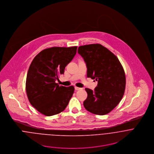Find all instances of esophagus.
Listing matches in <instances>:
<instances>
[{
	"label": "esophagus",
	"mask_w": 154,
	"mask_h": 154,
	"mask_svg": "<svg viewBox=\"0 0 154 154\" xmlns=\"http://www.w3.org/2000/svg\"><path fill=\"white\" fill-rule=\"evenodd\" d=\"M75 90H77V91H78V90H81L82 88H79V87H75Z\"/></svg>",
	"instance_id": "obj_1"
}]
</instances>
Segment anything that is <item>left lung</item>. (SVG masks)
Wrapping results in <instances>:
<instances>
[{"label": "left lung", "instance_id": "obj_1", "mask_svg": "<svg viewBox=\"0 0 154 154\" xmlns=\"http://www.w3.org/2000/svg\"><path fill=\"white\" fill-rule=\"evenodd\" d=\"M78 52L86 62L87 77L98 81L94 91L85 88L88 97L84 106L97 115L108 114L119 104L124 95V69L117 57L101 44L81 45Z\"/></svg>", "mask_w": 154, "mask_h": 154}]
</instances>
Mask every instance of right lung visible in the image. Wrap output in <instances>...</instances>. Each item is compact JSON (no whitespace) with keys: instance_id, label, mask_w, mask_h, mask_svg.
Here are the masks:
<instances>
[{"instance_id":"add662e5","label":"right lung","mask_w":154,"mask_h":154,"mask_svg":"<svg viewBox=\"0 0 154 154\" xmlns=\"http://www.w3.org/2000/svg\"><path fill=\"white\" fill-rule=\"evenodd\" d=\"M77 47H53L40 51L32 60L26 79L25 89L30 104L47 116L66 109L74 92L73 86H59L56 81L76 53Z\"/></svg>"}]
</instances>
